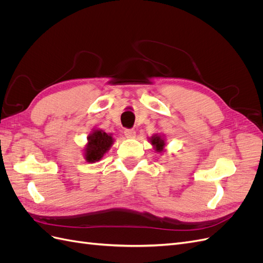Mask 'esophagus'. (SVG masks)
<instances>
[{
    "label": "esophagus",
    "instance_id": "esophagus-1",
    "mask_svg": "<svg viewBox=\"0 0 263 263\" xmlns=\"http://www.w3.org/2000/svg\"><path fill=\"white\" fill-rule=\"evenodd\" d=\"M124 134L127 138H133V137H135V134H136V132H135L134 129H125Z\"/></svg>",
    "mask_w": 263,
    "mask_h": 263
}]
</instances>
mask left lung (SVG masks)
<instances>
[{"label":"left lung","mask_w":263,"mask_h":263,"mask_svg":"<svg viewBox=\"0 0 263 263\" xmlns=\"http://www.w3.org/2000/svg\"><path fill=\"white\" fill-rule=\"evenodd\" d=\"M151 145H153L154 149L157 151V153L161 154L164 151V147H165V139L163 135L160 134H155L153 137L149 138Z\"/></svg>","instance_id":"left-lung-1"}]
</instances>
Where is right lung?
<instances>
[{"label":"right lung","instance_id":"add662e5","mask_svg":"<svg viewBox=\"0 0 263 263\" xmlns=\"http://www.w3.org/2000/svg\"><path fill=\"white\" fill-rule=\"evenodd\" d=\"M114 144L112 134H107L102 129H93L87 136V144L83 149V155L86 162L94 163L100 161L109 148Z\"/></svg>","mask_w":263,"mask_h":263}]
</instances>
